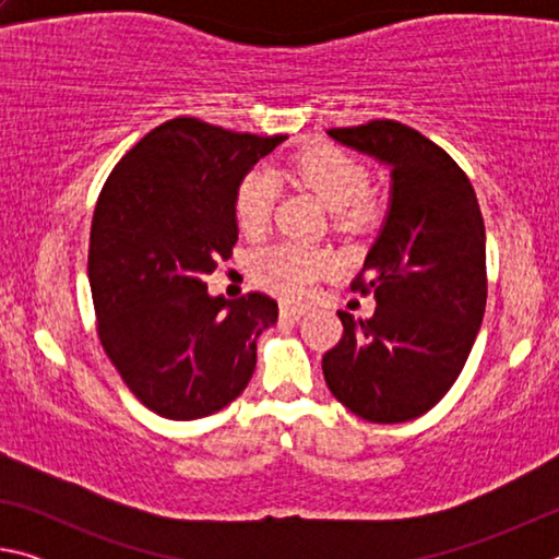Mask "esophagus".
Here are the masks:
<instances>
[{
    "label": "esophagus",
    "mask_w": 559,
    "mask_h": 559,
    "mask_svg": "<svg viewBox=\"0 0 559 559\" xmlns=\"http://www.w3.org/2000/svg\"><path fill=\"white\" fill-rule=\"evenodd\" d=\"M306 313H308L306 306H293V302H283V306H281V318L298 320L300 316H306Z\"/></svg>",
    "instance_id": "1"
}]
</instances>
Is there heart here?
Here are the masks:
<instances>
[{"instance_id": "obj_1", "label": "heart", "mask_w": 559, "mask_h": 559, "mask_svg": "<svg viewBox=\"0 0 559 559\" xmlns=\"http://www.w3.org/2000/svg\"><path fill=\"white\" fill-rule=\"evenodd\" d=\"M276 175L308 187L328 210L335 212L337 224L362 226L374 219V204L367 200L370 173L353 155L333 145H316L298 153L290 163L271 173L269 167H253L241 177L234 197V214L239 229L257 236L266 229L278 200ZM335 269V257L318 246L281 241L253 253L251 276L261 288L283 298H302L318 278Z\"/></svg>"}]
</instances>
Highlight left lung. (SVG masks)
Wrapping results in <instances>:
<instances>
[{
	"label": "left lung",
	"instance_id": "left-lung-1",
	"mask_svg": "<svg viewBox=\"0 0 559 559\" xmlns=\"http://www.w3.org/2000/svg\"><path fill=\"white\" fill-rule=\"evenodd\" d=\"M392 167V206L349 288L374 296L370 320L340 310L323 355L340 404L374 424L427 414L456 382L484 320L486 226L471 179L447 150L396 120L328 130Z\"/></svg>",
	"mask_w": 559,
	"mask_h": 559
}]
</instances>
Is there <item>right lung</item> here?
I'll return each instance as SVG.
<instances>
[{"mask_svg":"<svg viewBox=\"0 0 559 559\" xmlns=\"http://www.w3.org/2000/svg\"><path fill=\"white\" fill-rule=\"evenodd\" d=\"M283 135L173 118L112 167L91 222L88 281L100 345L128 390L165 419H202L249 384L276 300L212 298L204 278L239 239L241 177Z\"/></svg>","mask_w":559,"mask_h":559,"instance_id":"obj_1","label":"right lung"}]
</instances>
